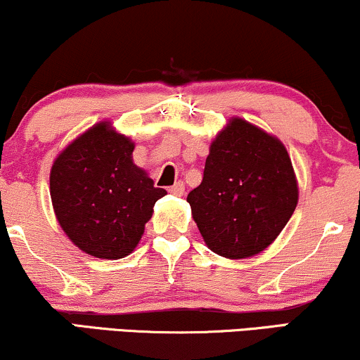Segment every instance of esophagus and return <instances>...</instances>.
<instances>
[{"mask_svg":"<svg viewBox=\"0 0 360 360\" xmlns=\"http://www.w3.org/2000/svg\"><path fill=\"white\" fill-rule=\"evenodd\" d=\"M170 193L176 195V197H181V195L185 193V185H184V181H176V184L173 185V187H170Z\"/></svg>","mask_w":360,"mask_h":360,"instance_id":"1","label":"esophagus"}]
</instances>
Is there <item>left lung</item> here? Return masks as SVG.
Instances as JSON below:
<instances>
[{
    "label": "left lung",
    "instance_id": "obj_1",
    "mask_svg": "<svg viewBox=\"0 0 360 360\" xmlns=\"http://www.w3.org/2000/svg\"><path fill=\"white\" fill-rule=\"evenodd\" d=\"M187 202L203 242L240 260L274 243L299 202L285 145L254 123L232 117L210 143L203 180Z\"/></svg>",
    "mask_w": 360,
    "mask_h": 360
}]
</instances>
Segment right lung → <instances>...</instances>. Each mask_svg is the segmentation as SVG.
Instances as JSON below:
<instances>
[{
	"mask_svg": "<svg viewBox=\"0 0 360 360\" xmlns=\"http://www.w3.org/2000/svg\"><path fill=\"white\" fill-rule=\"evenodd\" d=\"M133 150L135 141L103 120L70 141L51 165L58 224L79 250L96 259L130 255L155 202L167 195L133 163Z\"/></svg>",
	"mask_w": 360,
	"mask_h": 360,
	"instance_id": "obj_1",
	"label": "right lung"
}]
</instances>
